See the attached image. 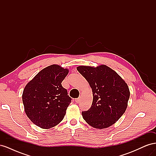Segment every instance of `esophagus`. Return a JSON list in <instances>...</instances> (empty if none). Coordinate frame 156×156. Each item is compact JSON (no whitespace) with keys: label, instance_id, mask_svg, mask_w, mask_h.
Here are the masks:
<instances>
[{"label":"esophagus","instance_id":"34e87169","mask_svg":"<svg viewBox=\"0 0 156 156\" xmlns=\"http://www.w3.org/2000/svg\"><path fill=\"white\" fill-rule=\"evenodd\" d=\"M75 102H76L77 103H79V102H80V98H77V99H75Z\"/></svg>","mask_w":156,"mask_h":156}]
</instances>
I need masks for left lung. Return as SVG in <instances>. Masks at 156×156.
Masks as SVG:
<instances>
[{"label": "left lung", "instance_id": "8db88e82", "mask_svg": "<svg viewBox=\"0 0 156 156\" xmlns=\"http://www.w3.org/2000/svg\"><path fill=\"white\" fill-rule=\"evenodd\" d=\"M77 69L87 79L93 94L91 107L82 112L84 120L97 129L114 124L126 110L130 96L127 84L105 65L96 68L81 66Z\"/></svg>", "mask_w": 156, "mask_h": 156}]
</instances>
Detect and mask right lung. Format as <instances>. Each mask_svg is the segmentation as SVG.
Returning <instances> with one entry per match:
<instances>
[{"mask_svg": "<svg viewBox=\"0 0 156 156\" xmlns=\"http://www.w3.org/2000/svg\"><path fill=\"white\" fill-rule=\"evenodd\" d=\"M68 72L58 65H51L41 70L23 90L26 115L41 128H51L64 119L72 98L61 83Z\"/></svg>", "mask_w": 156, "mask_h": 156, "instance_id": "right-lung-1", "label": "right lung"}]
</instances>
